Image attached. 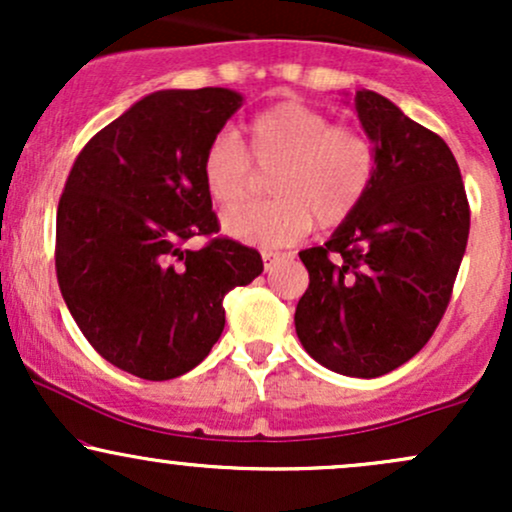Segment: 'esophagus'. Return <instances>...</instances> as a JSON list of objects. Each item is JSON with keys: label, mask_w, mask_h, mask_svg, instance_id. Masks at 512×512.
<instances>
[{"label": "esophagus", "mask_w": 512, "mask_h": 512, "mask_svg": "<svg viewBox=\"0 0 512 512\" xmlns=\"http://www.w3.org/2000/svg\"><path fill=\"white\" fill-rule=\"evenodd\" d=\"M262 260H264V269H267V272H272V267L279 260H284V255H281V252H272V250H264L262 252Z\"/></svg>", "instance_id": "esophagus-1"}]
</instances>
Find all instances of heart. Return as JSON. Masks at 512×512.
I'll return each mask as SVG.
<instances>
[{"instance_id": "heart-1", "label": "heart", "mask_w": 512, "mask_h": 512, "mask_svg": "<svg viewBox=\"0 0 512 512\" xmlns=\"http://www.w3.org/2000/svg\"><path fill=\"white\" fill-rule=\"evenodd\" d=\"M245 145L233 132L211 137L199 163L204 190L221 209L255 195L260 175H272L276 199L228 211L226 236L260 248L298 243L317 221L337 228L354 219L378 178V146L368 132L334 125L330 115L298 101L262 110L245 127Z\"/></svg>"}]
</instances>
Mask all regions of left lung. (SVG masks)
<instances>
[{
  "label": "left lung",
  "mask_w": 512,
  "mask_h": 512,
  "mask_svg": "<svg viewBox=\"0 0 512 512\" xmlns=\"http://www.w3.org/2000/svg\"><path fill=\"white\" fill-rule=\"evenodd\" d=\"M378 178L325 245L298 252L310 284L296 334L320 366L378 378L419 354L450 303L469 238V204L448 144L375 91H356Z\"/></svg>",
  "instance_id": "8db88e82"
}]
</instances>
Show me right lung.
<instances>
[{
  "instance_id": "right-lung-1",
  "label": "right lung",
  "mask_w": 512,
  "mask_h": 512,
  "mask_svg": "<svg viewBox=\"0 0 512 512\" xmlns=\"http://www.w3.org/2000/svg\"><path fill=\"white\" fill-rule=\"evenodd\" d=\"M243 96H144L76 156L57 207V281L88 344L125 373L170 380L219 342L223 296L262 274L260 252L219 233L199 163Z\"/></svg>"
}]
</instances>
